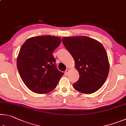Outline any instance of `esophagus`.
Returning a JSON list of instances; mask_svg holds the SVG:
<instances>
[{
  "instance_id": "1",
  "label": "esophagus",
  "mask_w": 126,
  "mask_h": 126,
  "mask_svg": "<svg viewBox=\"0 0 126 126\" xmlns=\"http://www.w3.org/2000/svg\"><path fill=\"white\" fill-rule=\"evenodd\" d=\"M68 73H69V70H68V69H66V70H65V72H64L65 75H68Z\"/></svg>"
}]
</instances>
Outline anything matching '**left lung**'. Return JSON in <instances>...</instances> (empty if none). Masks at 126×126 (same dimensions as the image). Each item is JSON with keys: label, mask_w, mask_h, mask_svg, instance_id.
<instances>
[{"label": "left lung", "mask_w": 126, "mask_h": 126, "mask_svg": "<svg viewBox=\"0 0 126 126\" xmlns=\"http://www.w3.org/2000/svg\"><path fill=\"white\" fill-rule=\"evenodd\" d=\"M62 43L75 61L79 74L74 88L90 94L103 86L107 78L110 64L107 54L101 43L86 36L63 38Z\"/></svg>", "instance_id": "obj_1"}]
</instances>
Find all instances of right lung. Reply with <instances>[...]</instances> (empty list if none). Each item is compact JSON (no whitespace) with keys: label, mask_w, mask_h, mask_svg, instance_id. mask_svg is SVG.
Returning <instances> with one entry per match:
<instances>
[{"label":"right lung","mask_w":126,"mask_h":126,"mask_svg":"<svg viewBox=\"0 0 126 126\" xmlns=\"http://www.w3.org/2000/svg\"><path fill=\"white\" fill-rule=\"evenodd\" d=\"M61 38L38 36L27 39L17 58V68L24 83L33 92L44 94L57 87L64 73L57 69L53 52Z\"/></svg>","instance_id":"right-lung-1"}]
</instances>
